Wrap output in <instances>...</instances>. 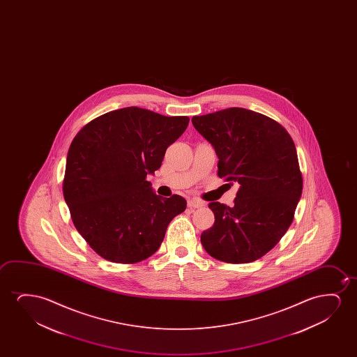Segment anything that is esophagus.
Instances as JSON below:
<instances>
[{
    "label": "esophagus",
    "instance_id": "34e87169",
    "mask_svg": "<svg viewBox=\"0 0 357 357\" xmlns=\"http://www.w3.org/2000/svg\"><path fill=\"white\" fill-rule=\"evenodd\" d=\"M204 206H205L204 201L197 200V199L188 200V207H190V208H200V207H204Z\"/></svg>",
    "mask_w": 357,
    "mask_h": 357
}]
</instances>
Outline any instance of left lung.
Segmentation results:
<instances>
[{"label": "left lung", "mask_w": 357, "mask_h": 357, "mask_svg": "<svg viewBox=\"0 0 357 357\" xmlns=\"http://www.w3.org/2000/svg\"><path fill=\"white\" fill-rule=\"evenodd\" d=\"M191 122L215 149L218 176L240 185L234 206L208 205L215 225L201 234V244L227 264L256 261L287 233L303 194L293 139L279 123L246 108L195 116Z\"/></svg>", "instance_id": "left-lung-1"}]
</instances>
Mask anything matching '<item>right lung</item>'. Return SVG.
I'll use <instances>...</instances> for the list:
<instances>
[{
    "mask_svg": "<svg viewBox=\"0 0 357 357\" xmlns=\"http://www.w3.org/2000/svg\"><path fill=\"white\" fill-rule=\"evenodd\" d=\"M189 124L126 107L93 119L69 147L63 195L74 225L91 249L116 264H137L161 246L186 201L156 195L147 174L161 167L167 147Z\"/></svg>",
    "mask_w": 357,
    "mask_h": 357,
    "instance_id": "add662e5",
    "label": "right lung"
}]
</instances>
